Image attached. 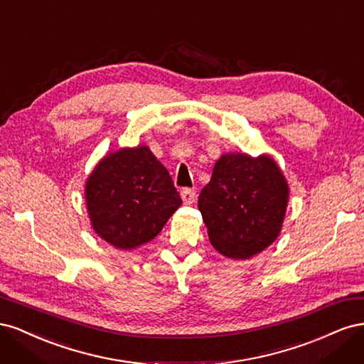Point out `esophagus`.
<instances>
[{
    "mask_svg": "<svg viewBox=\"0 0 364 364\" xmlns=\"http://www.w3.org/2000/svg\"><path fill=\"white\" fill-rule=\"evenodd\" d=\"M181 197L185 205H191L196 200V191L191 188H185L181 191Z\"/></svg>",
    "mask_w": 364,
    "mask_h": 364,
    "instance_id": "1",
    "label": "esophagus"
}]
</instances>
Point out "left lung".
Listing matches in <instances>:
<instances>
[{
	"label": "left lung",
	"mask_w": 364,
	"mask_h": 364,
	"mask_svg": "<svg viewBox=\"0 0 364 364\" xmlns=\"http://www.w3.org/2000/svg\"><path fill=\"white\" fill-rule=\"evenodd\" d=\"M287 202L289 183L270 156L226 153L199 196V211L214 249L247 259L277 240Z\"/></svg>",
	"instance_id": "1"
}]
</instances>
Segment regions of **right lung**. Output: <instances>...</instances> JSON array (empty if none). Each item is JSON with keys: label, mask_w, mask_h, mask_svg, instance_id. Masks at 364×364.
<instances>
[{"label": "right lung", "mask_w": 364, "mask_h": 364, "mask_svg": "<svg viewBox=\"0 0 364 364\" xmlns=\"http://www.w3.org/2000/svg\"><path fill=\"white\" fill-rule=\"evenodd\" d=\"M85 197L95 234L121 250L149 243L182 205L170 173L146 146L105 156Z\"/></svg>", "instance_id": "add662e5"}]
</instances>
